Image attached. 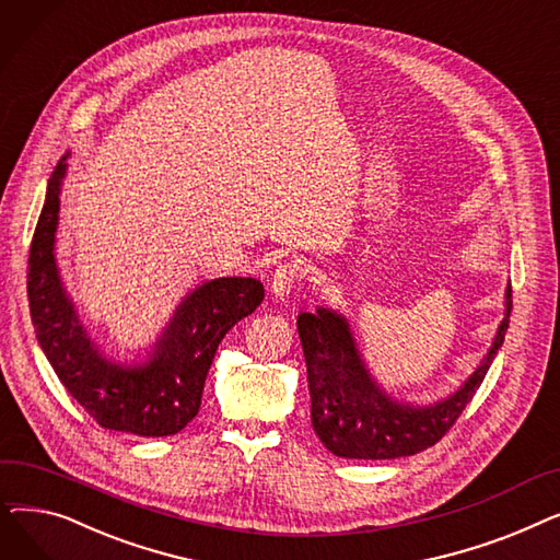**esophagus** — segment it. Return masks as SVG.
<instances>
[{"mask_svg":"<svg viewBox=\"0 0 560 560\" xmlns=\"http://www.w3.org/2000/svg\"><path fill=\"white\" fill-rule=\"evenodd\" d=\"M302 275H304V270H302L300 262H295V260L281 262L279 268L275 270L272 279H270L272 295L279 298V300H285V298L290 295V292H292V288H295V285L300 283Z\"/></svg>","mask_w":560,"mask_h":560,"instance_id":"1","label":"esophagus"}]
</instances>
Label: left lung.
<instances>
[{
  "label": "left lung",
  "mask_w": 560,
  "mask_h": 560,
  "mask_svg": "<svg viewBox=\"0 0 560 560\" xmlns=\"http://www.w3.org/2000/svg\"><path fill=\"white\" fill-rule=\"evenodd\" d=\"M511 308L509 285L504 319L481 365L454 395L431 406L401 404L378 388L345 315L325 306L300 313L298 331L306 359L311 422L322 445L340 458L361 460L413 456L433 447L483 384L492 359L504 345Z\"/></svg>",
  "instance_id": "left-lung-1"
}]
</instances>
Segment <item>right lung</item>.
Instances as JSON below:
<instances>
[{"instance_id":"1","label":"right lung","mask_w":560,"mask_h":560,"mask_svg":"<svg viewBox=\"0 0 560 560\" xmlns=\"http://www.w3.org/2000/svg\"><path fill=\"white\" fill-rule=\"evenodd\" d=\"M66 159L49 176L28 249L26 295L36 338L66 390L100 427L142 438L179 433L199 413L218 345L233 325L260 306L262 283L252 277L201 283L174 311L144 363L108 361L88 338L56 268L54 243Z\"/></svg>"}]
</instances>
